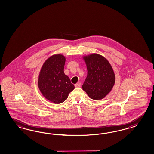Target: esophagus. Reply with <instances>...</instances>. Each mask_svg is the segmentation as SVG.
Returning a JSON list of instances; mask_svg holds the SVG:
<instances>
[{"mask_svg": "<svg viewBox=\"0 0 154 154\" xmlns=\"http://www.w3.org/2000/svg\"><path fill=\"white\" fill-rule=\"evenodd\" d=\"M75 88H80L81 87V84L79 82H78V83L75 84Z\"/></svg>", "mask_w": 154, "mask_h": 154, "instance_id": "obj_1", "label": "esophagus"}]
</instances>
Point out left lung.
I'll return each instance as SVG.
<instances>
[{"label": "left lung", "instance_id": "1", "mask_svg": "<svg viewBox=\"0 0 154 154\" xmlns=\"http://www.w3.org/2000/svg\"><path fill=\"white\" fill-rule=\"evenodd\" d=\"M88 75L82 89L94 100H100L109 93L115 84V75L112 66L103 56L93 54L84 56Z\"/></svg>", "mask_w": 154, "mask_h": 154}]
</instances>
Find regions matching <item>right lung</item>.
<instances>
[{"label":"right lung","mask_w":154,"mask_h":154,"mask_svg":"<svg viewBox=\"0 0 154 154\" xmlns=\"http://www.w3.org/2000/svg\"><path fill=\"white\" fill-rule=\"evenodd\" d=\"M65 57L58 54L51 56L42 66L38 78V87L42 95L50 102H64L75 89L69 78L64 74Z\"/></svg>","instance_id":"right-lung-1"}]
</instances>
